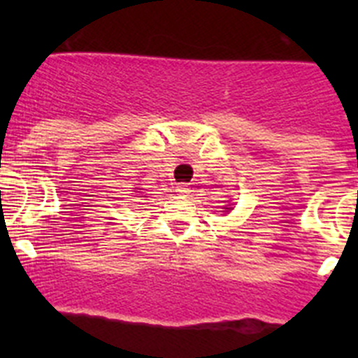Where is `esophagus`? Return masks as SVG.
<instances>
[{
    "mask_svg": "<svg viewBox=\"0 0 358 358\" xmlns=\"http://www.w3.org/2000/svg\"><path fill=\"white\" fill-rule=\"evenodd\" d=\"M177 194L182 195V197H186V195L189 194V186L186 185V182H179V185H177Z\"/></svg>",
    "mask_w": 358,
    "mask_h": 358,
    "instance_id": "obj_1",
    "label": "esophagus"
}]
</instances>
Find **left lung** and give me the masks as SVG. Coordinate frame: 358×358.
Instances as JSON below:
<instances>
[{
    "mask_svg": "<svg viewBox=\"0 0 358 358\" xmlns=\"http://www.w3.org/2000/svg\"><path fill=\"white\" fill-rule=\"evenodd\" d=\"M226 210H227V208H226Z\"/></svg>",
    "mask_w": 358,
    "mask_h": 358,
    "instance_id": "left-lung-1",
    "label": "left lung"
}]
</instances>
